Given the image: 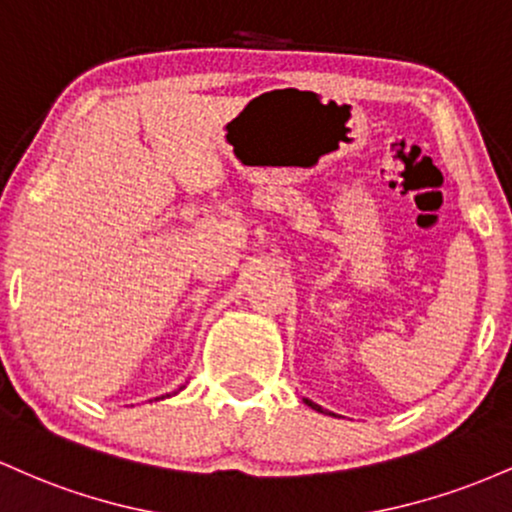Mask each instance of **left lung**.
I'll list each match as a JSON object with an SVG mask.
<instances>
[{"mask_svg":"<svg viewBox=\"0 0 512 512\" xmlns=\"http://www.w3.org/2000/svg\"><path fill=\"white\" fill-rule=\"evenodd\" d=\"M304 404H307V406H312V409L314 411H319V413H326L324 409H321V406L319 404H314V401H309V399H304Z\"/></svg>","mask_w":512,"mask_h":512,"instance_id":"1","label":"left lung"}]
</instances>
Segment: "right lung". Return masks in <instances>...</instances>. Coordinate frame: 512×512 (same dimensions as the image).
Instances as JSON below:
<instances>
[{
    "label": "right lung",
    "instance_id": "add662e5",
    "mask_svg": "<svg viewBox=\"0 0 512 512\" xmlns=\"http://www.w3.org/2000/svg\"><path fill=\"white\" fill-rule=\"evenodd\" d=\"M166 396H169V394H166ZM162 399H164V396H162Z\"/></svg>",
    "mask_w": 512,
    "mask_h": 512
}]
</instances>
